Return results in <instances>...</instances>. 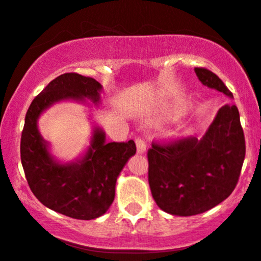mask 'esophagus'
<instances>
[{
  "instance_id": "esophagus-1",
  "label": "esophagus",
  "mask_w": 261,
  "mask_h": 261,
  "mask_svg": "<svg viewBox=\"0 0 261 261\" xmlns=\"http://www.w3.org/2000/svg\"><path fill=\"white\" fill-rule=\"evenodd\" d=\"M135 142H136L137 152H139V153H144L145 151H146V142L144 141V139H141V137H136Z\"/></svg>"
}]
</instances>
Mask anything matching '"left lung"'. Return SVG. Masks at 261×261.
<instances>
[{"label": "left lung", "mask_w": 261, "mask_h": 261, "mask_svg": "<svg viewBox=\"0 0 261 261\" xmlns=\"http://www.w3.org/2000/svg\"><path fill=\"white\" fill-rule=\"evenodd\" d=\"M203 85L231 91L207 68H194ZM245 159L238 108L225 104L202 139L152 141L147 151L148 185L156 204L173 216L190 217L216 207L236 188Z\"/></svg>", "instance_id": "obj_1"}]
</instances>
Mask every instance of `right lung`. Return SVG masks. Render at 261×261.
Here are the masks:
<instances>
[{
    "label": "right lung",
    "mask_w": 261,
    "mask_h": 261,
    "mask_svg": "<svg viewBox=\"0 0 261 261\" xmlns=\"http://www.w3.org/2000/svg\"><path fill=\"white\" fill-rule=\"evenodd\" d=\"M100 89L95 79L78 73L57 76L31 102L22 130L21 161L31 191L45 207L74 219H95L109 210L115 198L117 176L136 153V145L133 140L107 144L104 133L96 128L82 161L59 165L49 156L37 119L45 108L62 99L99 101Z\"/></svg>",
    "instance_id": "1"
}]
</instances>
